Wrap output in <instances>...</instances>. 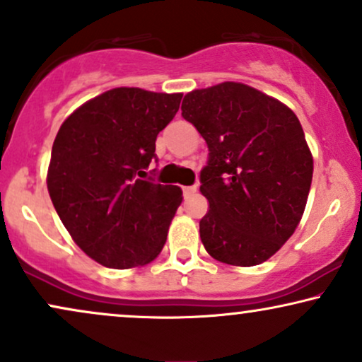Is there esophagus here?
I'll return each mask as SVG.
<instances>
[{"label": "esophagus", "mask_w": 362, "mask_h": 362, "mask_svg": "<svg viewBox=\"0 0 362 362\" xmlns=\"http://www.w3.org/2000/svg\"><path fill=\"white\" fill-rule=\"evenodd\" d=\"M196 189H198V186H185V188H182V193H185V196H191L196 193Z\"/></svg>", "instance_id": "esophagus-1"}]
</instances>
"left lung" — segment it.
<instances>
[{
  "label": "left lung",
  "mask_w": 362,
  "mask_h": 362,
  "mask_svg": "<svg viewBox=\"0 0 362 362\" xmlns=\"http://www.w3.org/2000/svg\"><path fill=\"white\" fill-rule=\"evenodd\" d=\"M181 110L209 151L199 174L204 248L228 265H260L293 235L310 191L314 159L297 115L238 82L186 93Z\"/></svg>",
  "instance_id": "8db88e82"
}]
</instances>
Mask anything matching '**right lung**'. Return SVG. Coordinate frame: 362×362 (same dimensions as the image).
Listing matches in <instances>:
<instances>
[{"instance_id": "obj_1", "label": "right lung", "mask_w": 362, "mask_h": 362, "mask_svg": "<svg viewBox=\"0 0 362 362\" xmlns=\"http://www.w3.org/2000/svg\"><path fill=\"white\" fill-rule=\"evenodd\" d=\"M181 97L112 88L80 105L57 134L48 193L74 242L100 265H146L166 243L182 191L142 177Z\"/></svg>"}]
</instances>
